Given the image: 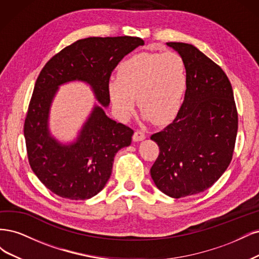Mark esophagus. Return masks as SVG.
<instances>
[{
	"mask_svg": "<svg viewBox=\"0 0 259 259\" xmlns=\"http://www.w3.org/2000/svg\"><path fill=\"white\" fill-rule=\"evenodd\" d=\"M145 139V133L143 131L141 130H137L135 133H133V137H132V140L135 142H139V141H142Z\"/></svg>",
	"mask_w": 259,
	"mask_h": 259,
	"instance_id": "obj_1",
	"label": "esophagus"
}]
</instances>
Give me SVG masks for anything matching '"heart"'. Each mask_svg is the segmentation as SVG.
Masks as SVG:
<instances>
[{
	"label": "heart",
	"instance_id": "obj_1",
	"mask_svg": "<svg viewBox=\"0 0 259 259\" xmlns=\"http://www.w3.org/2000/svg\"><path fill=\"white\" fill-rule=\"evenodd\" d=\"M186 86V64L179 54L140 53L121 62L108 93L119 118L129 117L138 98L143 117L164 124L178 115Z\"/></svg>",
	"mask_w": 259,
	"mask_h": 259
}]
</instances>
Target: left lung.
<instances>
[{
  "mask_svg": "<svg viewBox=\"0 0 259 259\" xmlns=\"http://www.w3.org/2000/svg\"><path fill=\"white\" fill-rule=\"evenodd\" d=\"M184 59L187 86L175 119L151 137L159 156L151 175L172 198L202 193L226 171L238 132V112L227 75L197 47L170 41Z\"/></svg>",
  "mask_w": 259,
  "mask_h": 259,
  "instance_id": "left-lung-1",
  "label": "left lung"
}]
</instances>
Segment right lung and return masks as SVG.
Here are the masks:
<instances>
[{
	"label": "right lung",
	"mask_w": 259,
	"mask_h": 259,
	"mask_svg": "<svg viewBox=\"0 0 259 259\" xmlns=\"http://www.w3.org/2000/svg\"><path fill=\"white\" fill-rule=\"evenodd\" d=\"M140 37H88L55 55L41 69L29 104L23 133L32 171L57 196L86 200L101 191L112 174L114 157L131 144L133 130L107 117L108 82L122 58L139 46ZM85 81L103 106H95L79 137L62 145L48 128L49 111L59 86Z\"/></svg>",
	"instance_id": "right-lung-1"
}]
</instances>
